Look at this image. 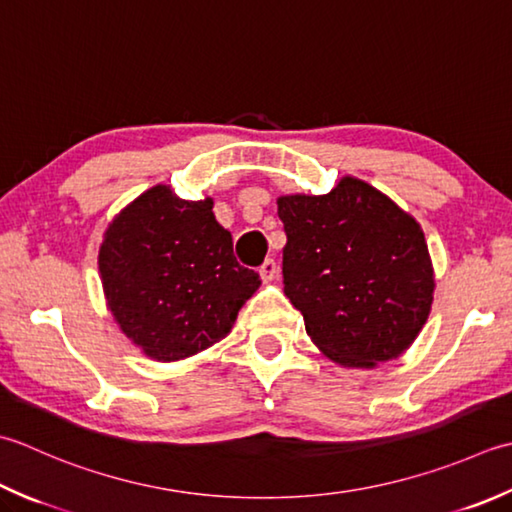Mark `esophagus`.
<instances>
[{
  "label": "esophagus",
  "instance_id": "1",
  "mask_svg": "<svg viewBox=\"0 0 512 512\" xmlns=\"http://www.w3.org/2000/svg\"><path fill=\"white\" fill-rule=\"evenodd\" d=\"M259 275H262L264 282H270L277 275V262L275 259H266V262L259 266Z\"/></svg>",
  "mask_w": 512,
  "mask_h": 512
}]
</instances>
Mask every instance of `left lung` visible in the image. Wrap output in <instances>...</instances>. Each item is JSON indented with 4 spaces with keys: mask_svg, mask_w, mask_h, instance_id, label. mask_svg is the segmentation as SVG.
<instances>
[{
    "mask_svg": "<svg viewBox=\"0 0 512 512\" xmlns=\"http://www.w3.org/2000/svg\"><path fill=\"white\" fill-rule=\"evenodd\" d=\"M277 215L284 293L313 344L346 368L402 355L433 304L422 226L357 177H342L328 195L279 197Z\"/></svg>",
    "mask_w": 512,
    "mask_h": 512,
    "instance_id": "8db88e82",
    "label": "left lung"
}]
</instances>
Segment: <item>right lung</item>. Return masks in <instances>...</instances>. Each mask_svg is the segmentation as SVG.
<instances>
[{
    "label": "right lung",
    "instance_id": "obj_1",
    "mask_svg": "<svg viewBox=\"0 0 512 512\" xmlns=\"http://www.w3.org/2000/svg\"><path fill=\"white\" fill-rule=\"evenodd\" d=\"M97 262L115 322L157 362L186 359L224 339L262 284L255 270L239 266L213 199L186 202L164 184L110 222Z\"/></svg>",
    "mask_w": 512,
    "mask_h": 512
}]
</instances>
